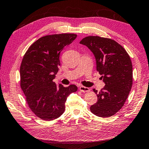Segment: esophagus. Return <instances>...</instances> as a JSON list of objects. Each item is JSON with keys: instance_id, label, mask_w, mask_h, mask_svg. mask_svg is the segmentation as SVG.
<instances>
[{"instance_id": "1", "label": "esophagus", "mask_w": 149, "mask_h": 149, "mask_svg": "<svg viewBox=\"0 0 149 149\" xmlns=\"http://www.w3.org/2000/svg\"><path fill=\"white\" fill-rule=\"evenodd\" d=\"M79 90L82 92H87L90 91V89H89V88H88V87L81 86L79 87Z\"/></svg>"}]
</instances>
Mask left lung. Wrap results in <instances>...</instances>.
Here are the masks:
<instances>
[{
  "label": "left lung",
  "instance_id": "left-lung-1",
  "mask_svg": "<svg viewBox=\"0 0 149 149\" xmlns=\"http://www.w3.org/2000/svg\"><path fill=\"white\" fill-rule=\"evenodd\" d=\"M79 43L93 52L97 71L105 83L99 93L93 90L97 101L90 107V111L99 117H110L123 107L132 88V65L129 55L123 46L109 38L88 36Z\"/></svg>",
  "mask_w": 149,
  "mask_h": 149
}]
</instances>
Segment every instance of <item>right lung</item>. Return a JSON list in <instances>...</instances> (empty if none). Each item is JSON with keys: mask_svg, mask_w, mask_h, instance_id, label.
Segmentation results:
<instances>
[{"mask_svg": "<svg viewBox=\"0 0 149 149\" xmlns=\"http://www.w3.org/2000/svg\"><path fill=\"white\" fill-rule=\"evenodd\" d=\"M77 37L74 33L48 35L39 38L26 51L20 67V84L30 110L38 118L52 121L63 114L67 97L77 90L53 81L59 71V55Z\"/></svg>", "mask_w": 149, "mask_h": 149, "instance_id": "right-lung-1", "label": "right lung"}]
</instances>
